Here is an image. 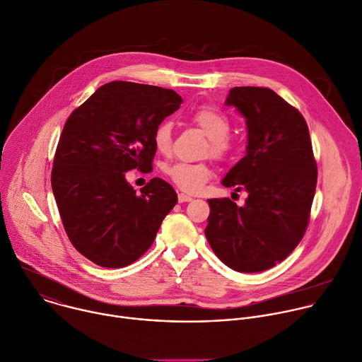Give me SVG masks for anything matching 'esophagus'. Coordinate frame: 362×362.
Here are the masks:
<instances>
[{
	"instance_id": "esophagus-1",
	"label": "esophagus",
	"mask_w": 362,
	"mask_h": 362,
	"mask_svg": "<svg viewBox=\"0 0 362 362\" xmlns=\"http://www.w3.org/2000/svg\"><path fill=\"white\" fill-rule=\"evenodd\" d=\"M189 201H192V197H189V195H187V194H184V192H180L178 194V202H189Z\"/></svg>"
}]
</instances>
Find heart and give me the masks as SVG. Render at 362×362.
I'll list each match as a JSON object with an SVG mask.
<instances>
[{
  "instance_id": "1",
  "label": "heart",
  "mask_w": 362,
  "mask_h": 362,
  "mask_svg": "<svg viewBox=\"0 0 362 362\" xmlns=\"http://www.w3.org/2000/svg\"><path fill=\"white\" fill-rule=\"evenodd\" d=\"M192 122L199 127L208 136L205 154L218 161H227L234 154V146L230 141L231 121L220 110L201 107L191 115ZM154 147L158 153L167 154L173 146V125L163 121L157 125L153 135ZM170 180L185 192H198L211 178V168L206 163H175L165 170Z\"/></svg>"
}]
</instances>
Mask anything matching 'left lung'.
<instances>
[{
    "label": "left lung",
    "instance_id": "obj_1",
    "mask_svg": "<svg viewBox=\"0 0 362 362\" xmlns=\"http://www.w3.org/2000/svg\"><path fill=\"white\" fill-rule=\"evenodd\" d=\"M227 105L247 119V156L230 170L224 187L245 189L238 206L208 199L205 237L226 265L259 272L290 255L303 240L317 187V163L303 114L265 87H235Z\"/></svg>",
    "mask_w": 362,
    "mask_h": 362
}]
</instances>
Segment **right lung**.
Segmentation results:
<instances>
[{"instance_id": "add662e5", "label": "right lung", "mask_w": 362, "mask_h": 362, "mask_svg": "<svg viewBox=\"0 0 362 362\" xmlns=\"http://www.w3.org/2000/svg\"><path fill=\"white\" fill-rule=\"evenodd\" d=\"M182 98L173 90L112 81L71 112L61 132L51 185L64 230L94 264L122 268L153 245L177 192L153 178L141 194L131 170L153 171V135Z\"/></svg>"}]
</instances>
